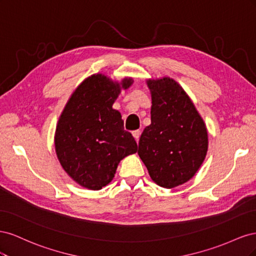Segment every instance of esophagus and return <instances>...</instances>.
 Segmentation results:
<instances>
[{
    "label": "esophagus",
    "instance_id": "esophagus-1",
    "mask_svg": "<svg viewBox=\"0 0 256 256\" xmlns=\"http://www.w3.org/2000/svg\"><path fill=\"white\" fill-rule=\"evenodd\" d=\"M132 136H134V138H136V142H138V138H140V136H141V130H134V131H132Z\"/></svg>",
    "mask_w": 256,
    "mask_h": 256
}]
</instances>
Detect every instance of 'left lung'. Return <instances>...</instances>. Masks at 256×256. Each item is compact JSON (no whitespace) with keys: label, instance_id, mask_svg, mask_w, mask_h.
Here are the masks:
<instances>
[{"label":"left lung","instance_id":"obj_1","mask_svg":"<svg viewBox=\"0 0 256 256\" xmlns=\"http://www.w3.org/2000/svg\"><path fill=\"white\" fill-rule=\"evenodd\" d=\"M152 122L138 141V154L152 180L172 189L190 180L202 166L208 134L202 116L174 79H148Z\"/></svg>","mask_w":256,"mask_h":256}]
</instances>
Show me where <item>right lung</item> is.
<instances>
[{
	"label": "right lung",
	"mask_w": 256,
	"mask_h": 256,
	"mask_svg": "<svg viewBox=\"0 0 256 256\" xmlns=\"http://www.w3.org/2000/svg\"><path fill=\"white\" fill-rule=\"evenodd\" d=\"M134 80L120 82L102 74L88 76L64 108L54 136L62 168L81 187L100 190L110 184L122 159L136 152V143L124 130L122 114L112 106Z\"/></svg>",
	"instance_id": "obj_1"
}]
</instances>
